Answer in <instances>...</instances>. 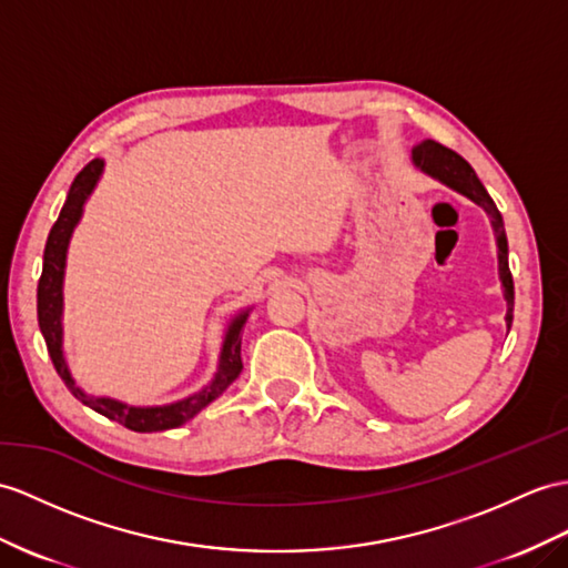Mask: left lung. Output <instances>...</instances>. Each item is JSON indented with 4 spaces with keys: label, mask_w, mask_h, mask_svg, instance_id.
Instances as JSON below:
<instances>
[{
    "label": "left lung",
    "mask_w": 568,
    "mask_h": 568,
    "mask_svg": "<svg viewBox=\"0 0 568 568\" xmlns=\"http://www.w3.org/2000/svg\"><path fill=\"white\" fill-rule=\"evenodd\" d=\"M414 163H417L419 169L426 171L428 175L444 180L446 185L463 192V195L475 200L489 212L494 231H496V243H499V272H501V282H504L506 301H508L506 323L510 327V323H514V276H510V270H508V243H506L504 219L499 210H496L494 200L489 197V192L479 183L473 165H469L460 154H455L453 149L438 144L434 140H424L422 144L414 146Z\"/></svg>",
    "instance_id": "left-lung-1"
}]
</instances>
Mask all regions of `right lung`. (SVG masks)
Masks as SVG:
<instances>
[{"label":"right lung","instance_id":"obj_1","mask_svg":"<svg viewBox=\"0 0 568 568\" xmlns=\"http://www.w3.org/2000/svg\"><path fill=\"white\" fill-rule=\"evenodd\" d=\"M101 171H103V161L93 159L77 173L72 187H69V195H67L62 212H60L58 221H54V226L50 229V236L45 243V255H43V274H40V280H38V325L45 337L48 354L52 358L54 371L60 373V378L64 381L69 393H72L79 403H84L87 407L103 414V417H108V419L128 426L130 432H140V434L165 432V428H175L180 424L190 422L202 407L210 405L212 399H216L233 381L239 378V373L243 371L241 329L245 323V313L239 315L229 327L216 378L212 381L210 388H204L197 395L180 399V403H173V405H163V407H128V405L118 403V399L91 397L84 390H79L72 376H69L67 364L62 358V323H60L62 274H64V255H67L69 236H72V231L81 216V206H84V200L89 197V192L93 190Z\"/></svg>","mask_w":568,"mask_h":568}]
</instances>
